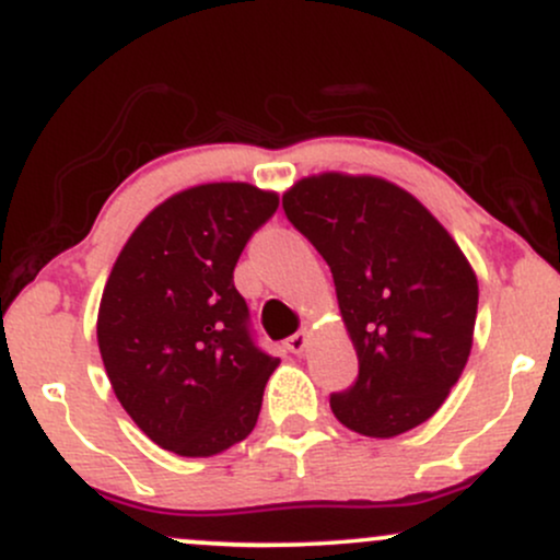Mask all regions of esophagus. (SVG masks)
I'll return each mask as SVG.
<instances>
[{
    "label": "esophagus",
    "instance_id": "34e87169",
    "mask_svg": "<svg viewBox=\"0 0 560 560\" xmlns=\"http://www.w3.org/2000/svg\"><path fill=\"white\" fill-rule=\"evenodd\" d=\"M307 339H311V331L307 329H302V331H298V334H292V337L287 339V350L289 352H294V355H298V352H302L307 347Z\"/></svg>",
    "mask_w": 560,
    "mask_h": 560
}]
</instances>
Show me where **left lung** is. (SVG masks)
Returning a JSON list of instances; mask_svg holds the SVG:
<instances>
[{
    "mask_svg": "<svg viewBox=\"0 0 560 560\" xmlns=\"http://www.w3.org/2000/svg\"><path fill=\"white\" fill-rule=\"evenodd\" d=\"M284 213L329 262L358 378L331 395L339 423L374 440L410 432L464 374L479 284L464 249L402 186L318 173L284 191Z\"/></svg>",
    "mask_w": 560,
    "mask_h": 560,
    "instance_id": "left-lung-1",
    "label": "left lung"
}]
</instances>
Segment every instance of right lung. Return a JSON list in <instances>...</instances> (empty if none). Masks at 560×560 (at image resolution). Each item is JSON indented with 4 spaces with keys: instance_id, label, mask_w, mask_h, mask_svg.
I'll return each instance as SVG.
<instances>
[{
    "instance_id": "obj_1",
    "label": "right lung",
    "mask_w": 560,
    "mask_h": 560,
    "mask_svg": "<svg viewBox=\"0 0 560 560\" xmlns=\"http://www.w3.org/2000/svg\"><path fill=\"white\" fill-rule=\"evenodd\" d=\"M276 208L279 195L253 184L191 186L133 229L107 276L96 342L115 397L184 458L223 453L258 423L279 358L249 337L234 266Z\"/></svg>"
}]
</instances>
